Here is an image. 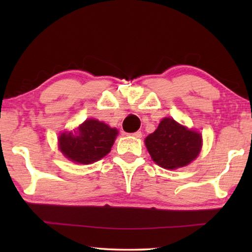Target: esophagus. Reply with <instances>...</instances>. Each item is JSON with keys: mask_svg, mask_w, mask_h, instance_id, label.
I'll return each mask as SVG.
<instances>
[{"mask_svg": "<svg viewBox=\"0 0 252 252\" xmlns=\"http://www.w3.org/2000/svg\"><path fill=\"white\" fill-rule=\"evenodd\" d=\"M130 135L134 136V138H136V139H140L142 136V133H141V131H136V132H134V133H131Z\"/></svg>", "mask_w": 252, "mask_h": 252, "instance_id": "esophagus-1", "label": "esophagus"}]
</instances>
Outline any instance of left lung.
<instances>
[{
  "label": "left lung",
  "mask_w": 252,
  "mask_h": 252,
  "mask_svg": "<svg viewBox=\"0 0 252 252\" xmlns=\"http://www.w3.org/2000/svg\"><path fill=\"white\" fill-rule=\"evenodd\" d=\"M144 143L158 165L176 170L186 167L199 156L202 136L198 131L188 129L172 118H164L157 130L147 136Z\"/></svg>",
  "instance_id": "left-lung-1"
}]
</instances>
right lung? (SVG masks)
Masks as SVG:
<instances>
[{
  "label": "right lung",
  "instance_id": "add662e5",
  "mask_svg": "<svg viewBox=\"0 0 252 252\" xmlns=\"http://www.w3.org/2000/svg\"><path fill=\"white\" fill-rule=\"evenodd\" d=\"M117 135L116 127L95 119H88L75 129L59 135V149L75 163L91 164L108 155Z\"/></svg>",
  "mask_w": 252,
  "mask_h": 252
}]
</instances>
